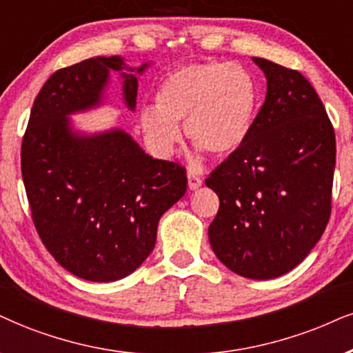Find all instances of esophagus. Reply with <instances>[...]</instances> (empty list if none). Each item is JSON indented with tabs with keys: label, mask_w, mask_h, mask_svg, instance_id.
I'll use <instances>...</instances> for the list:
<instances>
[{
	"label": "esophagus",
	"mask_w": 353,
	"mask_h": 353,
	"mask_svg": "<svg viewBox=\"0 0 353 353\" xmlns=\"http://www.w3.org/2000/svg\"><path fill=\"white\" fill-rule=\"evenodd\" d=\"M186 176H188V188L190 190H198L199 186L203 185L201 178H199L198 173L193 172V170H188V172H186Z\"/></svg>",
	"instance_id": "1"
}]
</instances>
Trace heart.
<instances>
[{"label": "heart", "instance_id": "b5f03b06", "mask_svg": "<svg viewBox=\"0 0 353 353\" xmlns=\"http://www.w3.org/2000/svg\"><path fill=\"white\" fill-rule=\"evenodd\" d=\"M259 90L241 65L199 62L176 68L157 88V104H143L139 123L160 155H172L186 136L198 152L228 157L241 149L254 128Z\"/></svg>", "mask_w": 353, "mask_h": 353}]
</instances>
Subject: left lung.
<instances>
[{
  "mask_svg": "<svg viewBox=\"0 0 353 353\" xmlns=\"http://www.w3.org/2000/svg\"><path fill=\"white\" fill-rule=\"evenodd\" d=\"M252 60L267 78L265 103L243 145L206 178L219 196L208 234L229 270L270 280L301 263L327 225L336 134L301 73Z\"/></svg>",
  "mask_w": 353,
  "mask_h": 353,
  "instance_id": "8db88e82",
  "label": "left lung"
}]
</instances>
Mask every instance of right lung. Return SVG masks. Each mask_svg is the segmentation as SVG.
<instances>
[{
	"label": "right lung",
	"mask_w": 353,
	"mask_h": 353,
	"mask_svg": "<svg viewBox=\"0 0 353 353\" xmlns=\"http://www.w3.org/2000/svg\"><path fill=\"white\" fill-rule=\"evenodd\" d=\"M152 62L94 57L55 72L32 104L21 147V172L43 245L65 270L88 281L130 275L154 250L157 225L186 193L178 163L145 154L129 132L78 129L72 121L106 104L111 73L136 111L139 78Z\"/></svg>",
	"instance_id": "add662e5"
}]
</instances>
